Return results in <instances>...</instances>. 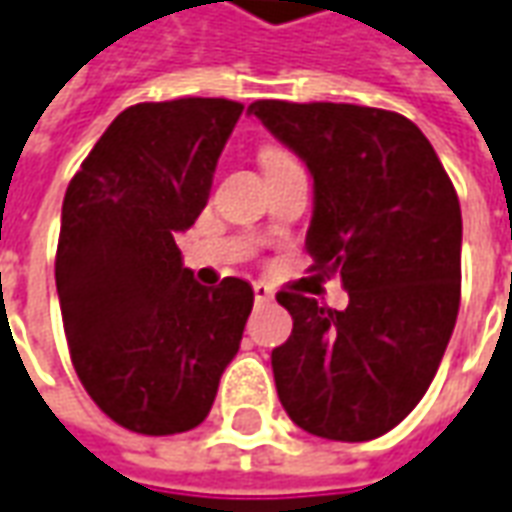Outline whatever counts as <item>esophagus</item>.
I'll return each instance as SVG.
<instances>
[{"instance_id": "esophagus-1", "label": "esophagus", "mask_w": 512, "mask_h": 512, "mask_svg": "<svg viewBox=\"0 0 512 512\" xmlns=\"http://www.w3.org/2000/svg\"><path fill=\"white\" fill-rule=\"evenodd\" d=\"M252 291H255V302H260V305H266V302L274 299V291L268 288L266 282H255V285H252Z\"/></svg>"}]
</instances>
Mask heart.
<instances>
[{"instance_id": "heart-1", "label": "heart", "mask_w": 512, "mask_h": 512, "mask_svg": "<svg viewBox=\"0 0 512 512\" xmlns=\"http://www.w3.org/2000/svg\"><path fill=\"white\" fill-rule=\"evenodd\" d=\"M260 160H263V169H274V166H280L285 160H291V155H285L277 146H266V149L260 152Z\"/></svg>"}]
</instances>
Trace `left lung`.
Segmentation results:
<instances>
[{"mask_svg":"<svg viewBox=\"0 0 512 512\" xmlns=\"http://www.w3.org/2000/svg\"><path fill=\"white\" fill-rule=\"evenodd\" d=\"M249 113L307 163L310 271L349 291L346 310L277 293L293 318L291 338L271 352L282 407L318 438H380L421 402L455 330V185L424 132L391 110L260 99Z\"/></svg>","mask_w":512,"mask_h":512,"instance_id":"left-lung-1","label":"left lung"}]
</instances>
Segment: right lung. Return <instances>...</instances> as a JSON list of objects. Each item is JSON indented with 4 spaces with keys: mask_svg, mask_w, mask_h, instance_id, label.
Segmentation results:
<instances>
[{
    "mask_svg": "<svg viewBox=\"0 0 512 512\" xmlns=\"http://www.w3.org/2000/svg\"><path fill=\"white\" fill-rule=\"evenodd\" d=\"M241 102L185 96L119 113L69 182L55 282L82 388L119 427H199L241 346L255 291L182 266L174 235L202 213Z\"/></svg>",
    "mask_w": 512,
    "mask_h": 512,
    "instance_id": "obj_1",
    "label": "right lung"
}]
</instances>
